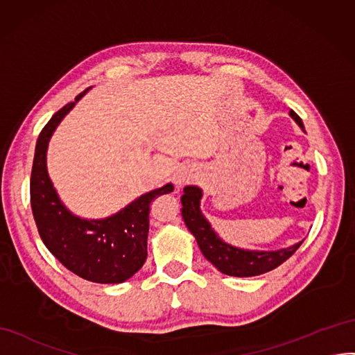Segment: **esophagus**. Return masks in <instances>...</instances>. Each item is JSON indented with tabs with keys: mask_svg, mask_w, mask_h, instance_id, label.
I'll use <instances>...</instances> for the list:
<instances>
[{
	"mask_svg": "<svg viewBox=\"0 0 355 355\" xmlns=\"http://www.w3.org/2000/svg\"><path fill=\"white\" fill-rule=\"evenodd\" d=\"M193 179H194L193 171L188 168H180L175 175V185H176V188H180V187L189 184V182H193Z\"/></svg>",
	"mask_w": 355,
	"mask_h": 355,
	"instance_id": "34e87169",
	"label": "esophagus"
}]
</instances>
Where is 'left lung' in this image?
Wrapping results in <instances>:
<instances>
[{"label": "left lung", "instance_id": "left-lung-1", "mask_svg": "<svg viewBox=\"0 0 355 355\" xmlns=\"http://www.w3.org/2000/svg\"><path fill=\"white\" fill-rule=\"evenodd\" d=\"M290 116L304 131L303 122L297 116L295 112L291 110ZM201 197H203L201 188L196 185H188L184 188V196L180 197L182 218H184L189 232L196 237L200 251L203 252L206 260L212 263L224 275L249 277L267 273L288 260L303 243V241H300L299 243L276 249V251H257V249H242L230 245L219 237L201 212Z\"/></svg>", "mask_w": 355, "mask_h": 355}]
</instances>
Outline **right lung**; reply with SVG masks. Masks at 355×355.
I'll list each match as a JSON object with an SVG mask.
<instances>
[{
    "mask_svg": "<svg viewBox=\"0 0 355 355\" xmlns=\"http://www.w3.org/2000/svg\"><path fill=\"white\" fill-rule=\"evenodd\" d=\"M88 91L56 112L38 136L31 171V207L43 243L62 266L86 281L121 284L146 261L152 200L171 193L175 187L167 184L152 189L101 219L80 218L67 209L47 173V146L65 114Z\"/></svg>",
    "mask_w": 355,
    "mask_h": 355,
    "instance_id": "obj_1",
    "label": "right lung"
}]
</instances>
